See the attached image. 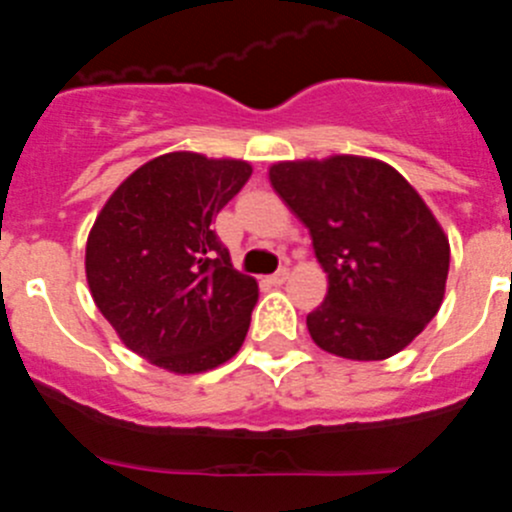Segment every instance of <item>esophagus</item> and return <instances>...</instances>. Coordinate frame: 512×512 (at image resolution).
<instances>
[{
  "label": "esophagus",
  "instance_id": "34e87169",
  "mask_svg": "<svg viewBox=\"0 0 512 512\" xmlns=\"http://www.w3.org/2000/svg\"><path fill=\"white\" fill-rule=\"evenodd\" d=\"M289 279V269H279L277 274H271L269 277V282L274 284V287H279V284H284Z\"/></svg>",
  "mask_w": 512,
  "mask_h": 512
}]
</instances>
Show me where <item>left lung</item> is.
<instances>
[{
	"mask_svg": "<svg viewBox=\"0 0 512 512\" xmlns=\"http://www.w3.org/2000/svg\"><path fill=\"white\" fill-rule=\"evenodd\" d=\"M269 182L310 230L328 274L307 315L315 346L341 359L400 354L436 318L449 277V235L390 164L336 153L269 166Z\"/></svg>",
	"mask_w": 512,
	"mask_h": 512,
	"instance_id": "1",
	"label": "left lung"
}]
</instances>
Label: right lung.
<instances>
[{
    "label": "right lung",
    "instance_id": "add662e5",
    "mask_svg": "<svg viewBox=\"0 0 512 512\" xmlns=\"http://www.w3.org/2000/svg\"><path fill=\"white\" fill-rule=\"evenodd\" d=\"M243 158L171 151L110 194L87 238V284L117 338L171 374H202L238 354L259 300L212 220L248 182Z\"/></svg>",
    "mask_w": 512,
    "mask_h": 512
}]
</instances>
